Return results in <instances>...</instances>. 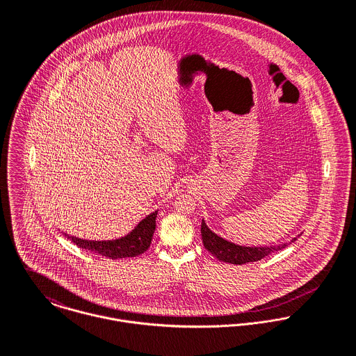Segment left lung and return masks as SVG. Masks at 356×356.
Here are the masks:
<instances>
[{
	"mask_svg": "<svg viewBox=\"0 0 356 356\" xmlns=\"http://www.w3.org/2000/svg\"><path fill=\"white\" fill-rule=\"evenodd\" d=\"M202 238H203L204 248L213 254L220 261L232 263V264H245L250 261H257L267 254L277 252L284 250L288 244L280 245H270V247H244L230 243L218 234H215L207 225L203 219L202 222ZM293 238L292 241H295Z\"/></svg>",
	"mask_w": 356,
	"mask_h": 356,
	"instance_id": "left-lung-1",
	"label": "left lung"
}]
</instances>
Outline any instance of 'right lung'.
<instances>
[{
    "label": "right lung",
    "instance_id": "add662e5",
    "mask_svg": "<svg viewBox=\"0 0 356 356\" xmlns=\"http://www.w3.org/2000/svg\"><path fill=\"white\" fill-rule=\"evenodd\" d=\"M156 216L157 211L145 216L129 234L115 240H83L74 236L65 234L74 244L81 247L82 250L92 251L95 254H102L109 259H124V257H134L138 254H144L151 243H152L153 233L156 229Z\"/></svg>",
    "mask_w": 356,
    "mask_h": 356
}]
</instances>
